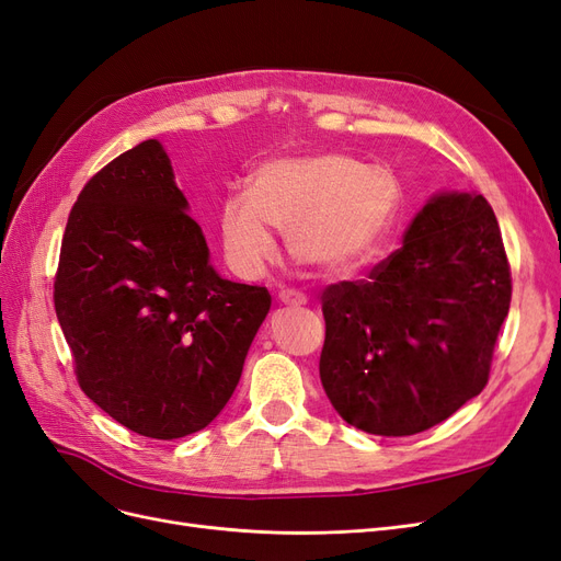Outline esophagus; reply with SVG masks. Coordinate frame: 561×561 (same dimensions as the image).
<instances>
[{
    "mask_svg": "<svg viewBox=\"0 0 561 561\" xmlns=\"http://www.w3.org/2000/svg\"><path fill=\"white\" fill-rule=\"evenodd\" d=\"M279 302L282 305H288V307H300L307 302V298L300 294V291H294V288H284V291H279Z\"/></svg>",
    "mask_w": 561,
    "mask_h": 561,
    "instance_id": "esophagus-1",
    "label": "esophagus"
}]
</instances>
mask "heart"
<instances>
[{
  "label": "heart",
  "instance_id": "heart-1",
  "mask_svg": "<svg viewBox=\"0 0 561 561\" xmlns=\"http://www.w3.org/2000/svg\"><path fill=\"white\" fill-rule=\"evenodd\" d=\"M396 182L385 168L352 156L277 158L251 174L249 191L221 207V238L230 265L259 275L277 256L275 234L288 238L298 263L321 275H345L364 263L391 219Z\"/></svg>",
  "mask_w": 561,
  "mask_h": 561
}]
</instances>
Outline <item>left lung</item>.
Instances as JSON below:
<instances>
[{"mask_svg":"<svg viewBox=\"0 0 561 561\" xmlns=\"http://www.w3.org/2000/svg\"><path fill=\"white\" fill-rule=\"evenodd\" d=\"M499 221L478 193H438L368 279L321 296L323 391L347 424L412 436L478 396L511 307Z\"/></svg>","mask_w":561,"mask_h":561,"instance_id":"1","label":"left lung"}]
</instances>
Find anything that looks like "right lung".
<instances>
[{"mask_svg":"<svg viewBox=\"0 0 561 561\" xmlns=\"http://www.w3.org/2000/svg\"><path fill=\"white\" fill-rule=\"evenodd\" d=\"M147 139L104 165L69 211L53 300L79 387L139 436L184 438L224 410L270 310L224 279Z\"/></svg>","mask_w":561,"mask_h":561,"instance_id":"1","label":"right lung"}]
</instances>
